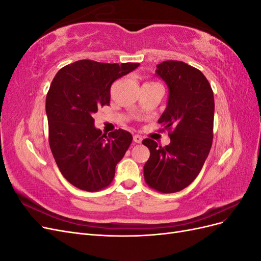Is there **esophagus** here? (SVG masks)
Listing matches in <instances>:
<instances>
[{
	"label": "esophagus",
	"instance_id": "obj_1",
	"mask_svg": "<svg viewBox=\"0 0 261 261\" xmlns=\"http://www.w3.org/2000/svg\"><path fill=\"white\" fill-rule=\"evenodd\" d=\"M134 141H135L136 144H140L141 141H143V138H141V136H139V135H135L134 136Z\"/></svg>",
	"mask_w": 261,
	"mask_h": 261
}]
</instances>
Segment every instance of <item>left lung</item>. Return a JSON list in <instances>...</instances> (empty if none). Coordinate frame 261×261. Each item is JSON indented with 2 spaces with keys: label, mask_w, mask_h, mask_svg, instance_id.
<instances>
[{
  "label": "left lung",
  "mask_w": 261,
  "mask_h": 261,
  "mask_svg": "<svg viewBox=\"0 0 261 261\" xmlns=\"http://www.w3.org/2000/svg\"><path fill=\"white\" fill-rule=\"evenodd\" d=\"M156 74L169 87V101L159 118L161 130H168L171 143L158 146L146 138L150 150L144 167L149 187L163 194L187 187L199 174L212 145L215 99L207 78L180 61H164L156 65Z\"/></svg>",
  "instance_id": "1"
}]
</instances>
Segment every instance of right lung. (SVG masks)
Wrapping results in <instances>:
<instances>
[{
  "instance_id": "obj_1",
  "label": "right lung",
  "mask_w": 261,
  "mask_h": 261,
  "mask_svg": "<svg viewBox=\"0 0 261 261\" xmlns=\"http://www.w3.org/2000/svg\"><path fill=\"white\" fill-rule=\"evenodd\" d=\"M138 66L81 60L53 78L45 100L49 144L62 175L75 187L98 192L112 183L133 136L121 128L107 136L94 127L92 116L110 105L112 84Z\"/></svg>"
}]
</instances>
